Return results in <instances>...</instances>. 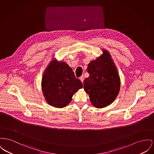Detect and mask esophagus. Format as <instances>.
Listing matches in <instances>:
<instances>
[{
  "instance_id": "1",
  "label": "esophagus",
  "mask_w": 154,
  "mask_h": 154,
  "mask_svg": "<svg viewBox=\"0 0 154 154\" xmlns=\"http://www.w3.org/2000/svg\"><path fill=\"white\" fill-rule=\"evenodd\" d=\"M80 81H81L82 82H84V75H82V77H80Z\"/></svg>"
}]
</instances>
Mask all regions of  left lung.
Wrapping results in <instances>:
<instances>
[{
    "label": "left lung",
    "instance_id": "left-lung-1",
    "mask_svg": "<svg viewBox=\"0 0 154 154\" xmlns=\"http://www.w3.org/2000/svg\"><path fill=\"white\" fill-rule=\"evenodd\" d=\"M87 70L90 76L84 82V88L92 105L97 108L110 105L119 93L120 79L108 51L102 49V54L91 60Z\"/></svg>",
    "mask_w": 154,
    "mask_h": 154
}]
</instances>
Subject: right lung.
Instances as JSON below:
<instances>
[{
    "instance_id": "right-lung-1",
    "label": "right lung",
    "mask_w": 154,
    "mask_h": 154,
    "mask_svg": "<svg viewBox=\"0 0 154 154\" xmlns=\"http://www.w3.org/2000/svg\"><path fill=\"white\" fill-rule=\"evenodd\" d=\"M41 88L48 104L63 108L70 103L73 95L82 88V83L75 77L67 64L53 57L44 70Z\"/></svg>"
}]
</instances>
